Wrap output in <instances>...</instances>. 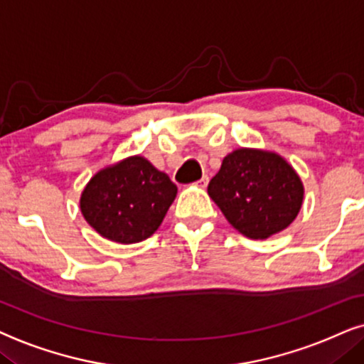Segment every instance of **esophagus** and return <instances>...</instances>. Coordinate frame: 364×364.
Wrapping results in <instances>:
<instances>
[{
    "mask_svg": "<svg viewBox=\"0 0 364 364\" xmlns=\"http://www.w3.org/2000/svg\"><path fill=\"white\" fill-rule=\"evenodd\" d=\"M208 181H210V178H208V176H206V174H205V176H203V178L200 179V181H198V183H196V185H198V186H200V188H206V186H208Z\"/></svg>",
    "mask_w": 364,
    "mask_h": 364,
    "instance_id": "obj_1",
    "label": "esophagus"
}]
</instances>
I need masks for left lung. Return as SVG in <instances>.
<instances>
[{
	"instance_id": "8db88e82",
	"label": "left lung",
	"mask_w": 364,
	"mask_h": 364,
	"mask_svg": "<svg viewBox=\"0 0 364 364\" xmlns=\"http://www.w3.org/2000/svg\"><path fill=\"white\" fill-rule=\"evenodd\" d=\"M208 195L228 223L251 240H268L287 230L303 206L299 174L281 154L238 148L223 158Z\"/></svg>"
}]
</instances>
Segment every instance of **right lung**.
<instances>
[{
	"label": "right lung",
	"mask_w": 364,
	"mask_h": 364,
	"mask_svg": "<svg viewBox=\"0 0 364 364\" xmlns=\"http://www.w3.org/2000/svg\"><path fill=\"white\" fill-rule=\"evenodd\" d=\"M176 193L166 173L134 154L95 173L81 193L80 210L100 236L133 245L158 230Z\"/></svg>",
	"instance_id": "obj_1"
}]
</instances>
